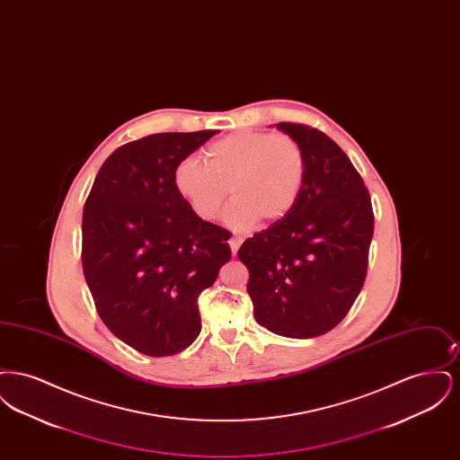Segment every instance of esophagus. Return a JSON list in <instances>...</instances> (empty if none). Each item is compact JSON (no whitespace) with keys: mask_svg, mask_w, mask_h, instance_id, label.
Returning <instances> with one entry per match:
<instances>
[{"mask_svg":"<svg viewBox=\"0 0 460 460\" xmlns=\"http://www.w3.org/2000/svg\"><path fill=\"white\" fill-rule=\"evenodd\" d=\"M241 243H243V240H241V238H238V236H233V238L229 240V246H231V252H233V255H236V253H238Z\"/></svg>","mask_w":460,"mask_h":460,"instance_id":"esophagus-1","label":"esophagus"}]
</instances>
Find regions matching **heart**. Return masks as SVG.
I'll return each mask as SVG.
<instances>
[{
  "instance_id": "obj_1",
  "label": "heart",
  "mask_w": 460,
  "mask_h": 460,
  "mask_svg": "<svg viewBox=\"0 0 460 460\" xmlns=\"http://www.w3.org/2000/svg\"><path fill=\"white\" fill-rule=\"evenodd\" d=\"M305 154L288 134L238 131L214 141L205 164L195 156L175 167L174 186L199 219L214 220L227 193L234 197L224 222L248 231L276 222L295 207L305 182Z\"/></svg>"
}]
</instances>
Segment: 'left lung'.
Listing matches in <instances>:
<instances>
[{"mask_svg": "<svg viewBox=\"0 0 460 460\" xmlns=\"http://www.w3.org/2000/svg\"><path fill=\"white\" fill-rule=\"evenodd\" d=\"M276 128L300 143L305 182L291 212L244 241L238 257L257 323L306 340L340 324L358 296L374 216L362 177L332 139L302 124Z\"/></svg>", "mask_w": 460, "mask_h": 460, "instance_id": "1", "label": "left lung"}]
</instances>
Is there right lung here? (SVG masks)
Returning <instances> with one entry per match:
<instances>
[{"label": "right lung", "mask_w": 460, "mask_h": 460, "mask_svg": "<svg viewBox=\"0 0 460 460\" xmlns=\"http://www.w3.org/2000/svg\"><path fill=\"white\" fill-rule=\"evenodd\" d=\"M217 132H162L117 148L84 205L83 269L96 310L150 357L197 340L198 296L231 259V233L199 219L174 186L177 164Z\"/></svg>", "instance_id": "add662e5"}]
</instances>
